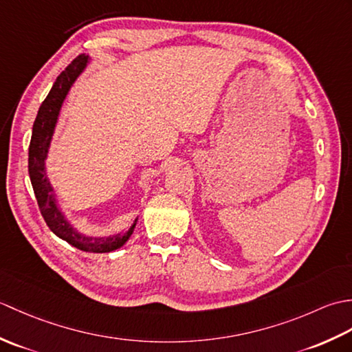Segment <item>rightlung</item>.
I'll use <instances>...</instances> for the list:
<instances>
[{
  "instance_id": "obj_1",
  "label": "right lung",
  "mask_w": 352,
  "mask_h": 352,
  "mask_svg": "<svg viewBox=\"0 0 352 352\" xmlns=\"http://www.w3.org/2000/svg\"><path fill=\"white\" fill-rule=\"evenodd\" d=\"M87 62L89 57L85 54L74 58L66 66V69L57 77L56 83L52 85L50 94L47 95V98L41 104L33 124L32 140H30L28 148V174L30 180H32L37 204H39V210L52 233L81 251L110 252L121 248L129 241L136 223H133L125 233L110 237H87L80 234L77 230H74L69 226V222L65 219L62 212L58 210L54 195H52V188L48 182L47 174H45V159H47L48 146L52 133H54L58 111H60L65 96L68 95L72 83L80 76L81 71L86 68Z\"/></svg>"
}]
</instances>
